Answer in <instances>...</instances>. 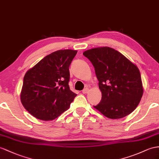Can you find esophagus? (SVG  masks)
Segmentation results:
<instances>
[{
  "label": "esophagus",
  "instance_id": "1",
  "mask_svg": "<svg viewBox=\"0 0 159 159\" xmlns=\"http://www.w3.org/2000/svg\"><path fill=\"white\" fill-rule=\"evenodd\" d=\"M89 91V88H85L84 90L83 91V93H84V94H86V93H87Z\"/></svg>",
  "mask_w": 159,
  "mask_h": 159
}]
</instances>
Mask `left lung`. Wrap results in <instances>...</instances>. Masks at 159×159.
<instances>
[{"mask_svg": "<svg viewBox=\"0 0 159 159\" xmlns=\"http://www.w3.org/2000/svg\"><path fill=\"white\" fill-rule=\"evenodd\" d=\"M95 68L101 102L94 107L110 119L130 114L143 95L139 69L125 56L109 47L92 48L83 52Z\"/></svg>", "mask_w": 159, "mask_h": 159, "instance_id": "left-lung-1", "label": "left lung"}]
</instances>
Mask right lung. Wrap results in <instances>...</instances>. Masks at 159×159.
<instances>
[{"label": "right lung", "mask_w": 159, "mask_h": 159, "mask_svg": "<svg viewBox=\"0 0 159 159\" xmlns=\"http://www.w3.org/2000/svg\"><path fill=\"white\" fill-rule=\"evenodd\" d=\"M76 53L69 49L57 50L26 72L20 97L23 107L35 118L53 120L70 107L76 94L68 84L69 66Z\"/></svg>", "instance_id": "1"}]
</instances>
